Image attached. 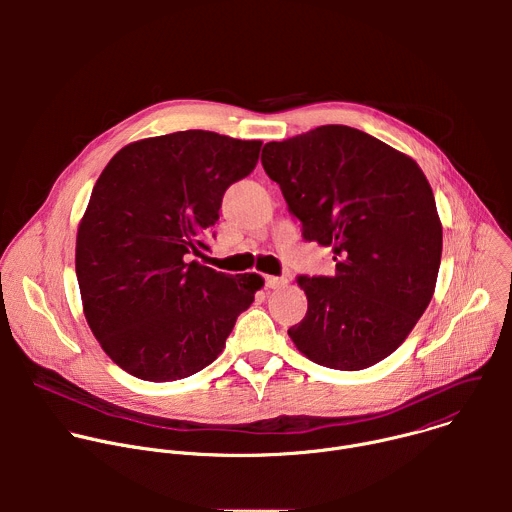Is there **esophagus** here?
Returning a JSON list of instances; mask_svg holds the SVG:
<instances>
[{
    "label": "esophagus",
    "mask_w": 512,
    "mask_h": 512,
    "mask_svg": "<svg viewBox=\"0 0 512 512\" xmlns=\"http://www.w3.org/2000/svg\"><path fill=\"white\" fill-rule=\"evenodd\" d=\"M265 285H267L269 289H279V287L287 285V277H275V275H267V277H265Z\"/></svg>",
    "instance_id": "34e87169"
}]
</instances>
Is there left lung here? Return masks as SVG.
Listing matches in <instances>:
<instances>
[{"mask_svg": "<svg viewBox=\"0 0 512 512\" xmlns=\"http://www.w3.org/2000/svg\"><path fill=\"white\" fill-rule=\"evenodd\" d=\"M261 164L302 221L332 247V277H300L306 318L287 330L328 369L362 371L395 352L431 302L442 221L415 160L348 125L269 141Z\"/></svg>", "mask_w": 512, "mask_h": 512, "instance_id": "left-lung-1", "label": "left lung"}]
</instances>
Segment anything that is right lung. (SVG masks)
<instances>
[{
  "label": "right lung",
  "instance_id": "obj_1",
  "mask_svg": "<svg viewBox=\"0 0 512 512\" xmlns=\"http://www.w3.org/2000/svg\"><path fill=\"white\" fill-rule=\"evenodd\" d=\"M261 143L176 131L125 145L101 172L75 265L89 328L129 375L166 383L202 371L263 287L257 273L190 261L206 249L225 190L257 166Z\"/></svg>",
  "mask_w": 512,
  "mask_h": 512
}]
</instances>
